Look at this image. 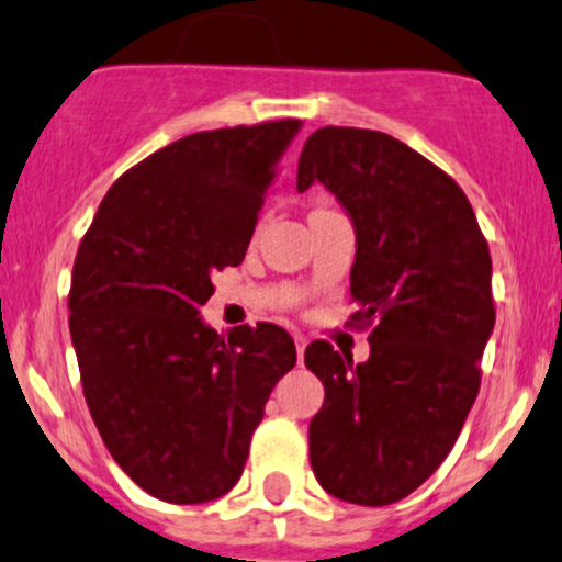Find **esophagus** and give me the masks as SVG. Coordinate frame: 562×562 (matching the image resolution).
Wrapping results in <instances>:
<instances>
[{
  "mask_svg": "<svg viewBox=\"0 0 562 562\" xmlns=\"http://www.w3.org/2000/svg\"><path fill=\"white\" fill-rule=\"evenodd\" d=\"M305 344H308V340H305V335L294 333V349H297V362H303V355H305Z\"/></svg>",
  "mask_w": 562,
  "mask_h": 562,
  "instance_id": "34e87169",
  "label": "esophagus"
}]
</instances>
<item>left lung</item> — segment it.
I'll return each instance as SVG.
<instances>
[{
	"label": "left lung",
	"instance_id": "1",
	"mask_svg": "<svg viewBox=\"0 0 562 562\" xmlns=\"http://www.w3.org/2000/svg\"><path fill=\"white\" fill-rule=\"evenodd\" d=\"M319 181L351 218L355 322H375L370 357L324 340L305 366L324 384L308 447L316 482L386 506L432 476L479 395L495 327L493 259L462 189L392 135L324 126L305 140L297 192Z\"/></svg>",
	"mask_w": 562,
	"mask_h": 562
}]
</instances>
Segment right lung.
Segmentation results:
<instances>
[{
    "label": "right lung",
    "mask_w": 562,
    "mask_h": 562,
    "mask_svg": "<svg viewBox=\"0 0 562 562\" xmlns=\"http://www.w3.org/2000/svg\"><path fill=\"white\" fill-rule=\"evenodd\" d=\"M303 121L196 132L110 187L78 248L69 335L91 419L126 476L167 503L238 484L276 381L297 362L276 324L202 322L211 276L240 265Z\"/></svg>",
    "instance_id": "add662e5"
}]
</instances>
